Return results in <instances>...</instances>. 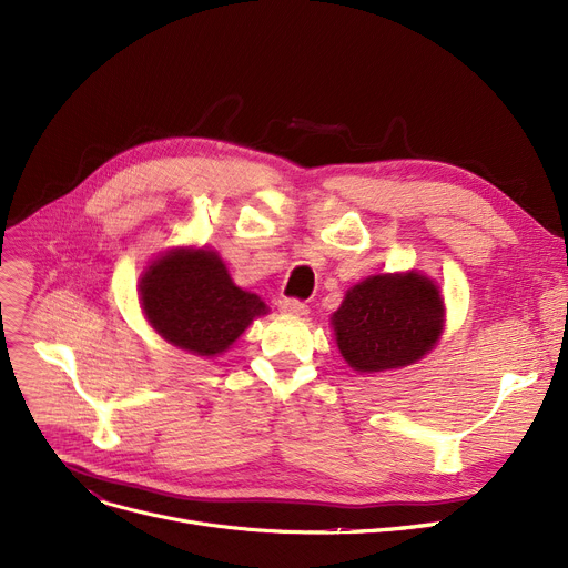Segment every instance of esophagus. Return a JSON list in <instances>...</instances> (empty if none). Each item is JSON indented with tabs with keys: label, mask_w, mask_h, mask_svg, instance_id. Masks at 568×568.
<instances>
[{
	"label": "esophagus",
	"mask_w": 568,
	"mask_h": 568,
	"mask_svg": "<svg viewBox=\"0 0 568 568\" xmlns=\"http://www.w3.org/2000/svg\"><path fill=\"white\" fill-rule=\"evenodd\" d=\"M278 308H281V313H287V315H306L308 313V306L300 300H281Z\"/></svg>",
	"instance_id": "obj_1"
}]
</instances>
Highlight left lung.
Here are the masks:
<instances>
[{
	"label": "left lung",
	"mask_w": 568,
	"mask_h": 568,
	"mask_svg": "<svg viewBox=\"0 0 568 568\" xmlns=\"http://www.w3.org/2000/svg\"><path fill=\"white\" fill-rule=\"evenodd\" d=\"M332 326L352 371H394L419 362L435 347L444 302L439 287L419 272L379 274L347 290Z\"/></svg>",
	"instance_id": "1"
}]
</instances>
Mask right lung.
<instances>
[{
  "label": "right lung",
  "instance_id": "1",
  "mask_svg": "<svg viewBox=\"0 0 568 568\" xmlns=\"http://www.w3.org/2000/svg\"><path fill=\"white\" fill-rule=\"evenodd\" d=\"M140 304L168 343L197 356L225 352L268 311L257 294L236 287L219 253L206 248L156 257L140 278Z\"/></svg>",
  "mask_w": 568,
  "mask_h": 568
}]
</instances>
